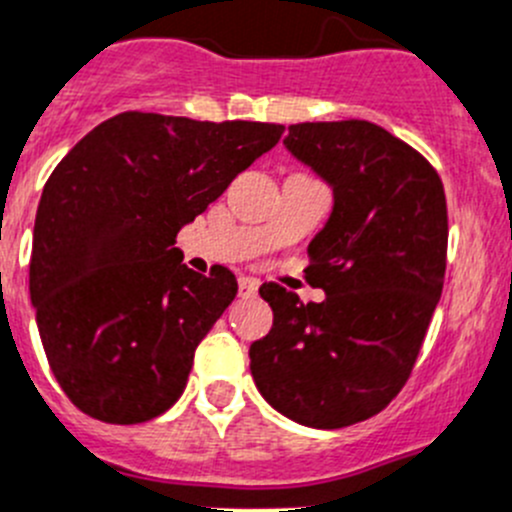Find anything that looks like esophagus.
Wrapping results in <instances>:
<instances>
[{
  "mask_svg": "<svg viewBox=\"0 0 512 512\" xmlns=\"http://www.w3.org/2000/svg\"><path fill=\"white\" fill-rule=\"evenodd\" d=\"M257 288H260V283H257L255 278H240V295H242V298H252V295H257Z\"/></svg>",
  "mask_w": 512,
  "mask_h": 512,
  "instance_id": "obj_1",
  "label": "esophagus"
}]
</instances>
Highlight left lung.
<instances>
[{
	"label": "left lung",
	"mask_w": 512,
	"mask_h": 512,
	"mask_svg": "<svg viewBox=\"0 0 512 512\" xmlns=\"http://www.w3.org/2000/svg\"><path fill=\"white\" fill-rule=\"evenodd\" d=\"M285 148L333 189L308 245L323 303L260 288L272 328L250 346L255 386L272 409L315 429L374 417L407 384L447 267V202L437 171L369 121L295 123Z\"/></svg>",
	"instance_id": "left-lung-1"
}]
</instances>
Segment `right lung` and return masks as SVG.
Returning a JSON list of instances; mask_svg holds the SVG:
<instances>
[{"label":"right lung","mask_w":512,"mask_h":512,"mask_svg":"<svg viewBox=\"0 0 512 512\" xmlns=\"http://www.w3.org/2000/svg\"><path fill=\"white\" fill-rule=\"evenodd\" d=\"M283 131L128 111L57 164L37 207L30 298L52 374L80 412L138 424L184 394L237 280L227 267L189 270L176 234Z\"/></svg>","instance_id":"add662e5"}]
</instances>
